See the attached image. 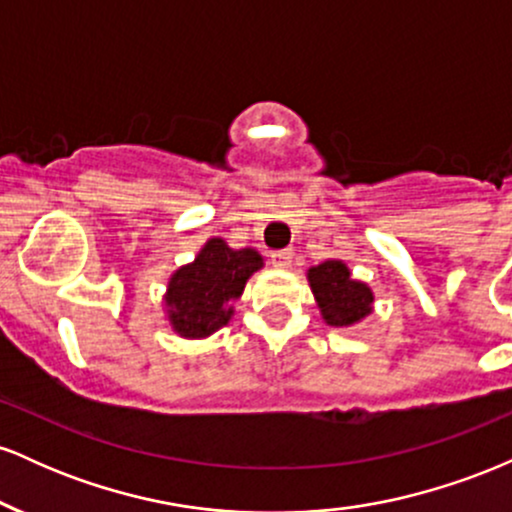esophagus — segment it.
<instances>
[{
    "instance_id": "obj_1",
    "label": "esophagus",
    "mask_w": 512,
    "mask_h": 512,
    "mask_svg": "<svg viewBox=\"0 0 512 512\" xmlns=\"http://www.w3.org/2000/svg\"><path fill=\"white\" fill-rule=\"evenodd\" d=\"M291 262H293V252L291 250H276V252H272V264H274V267L286 269V267H291Z\"/></svg>"
}]
</instances>
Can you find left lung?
Masks as SVG:
<instances>
[{"mask_svg": "<svg viewBox=\"0 0 512 512\" xmlns=\"http://www.w3.org/2000/svg\"><path fill=\"white\" fill-rule=\"evenodd\" d=\"M308 284L313 291L322 320L330 327H354L373 313L375 293L366 281L351 276V269L342 260H325L310 267Z\"/></svg>", "mask_w": 512, "mask_h": 512, "instance_id": "8db88e82", "label": "left lung"}]
</instances>
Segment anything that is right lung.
I'll use <instances>...</instances> for the list:
<instances>
[{
  "label": "right lung",
  "instance_id": "1",
  "mask_svg": "<svg viewBox=\"0 0 512 512\" xmlns=\"http://www.w3.org/2000/svg\"><path fill=\"white\" fill-rule=\"evenodd\" d=\"M264 267L255 248L233 250L223 238H209L192 262L170 274L163 293V313L178 337L207 339L231 322L233 301Z\"/></svg>",
  "mask_w": 512,
  "mask_h": 512
}]
</instances>
